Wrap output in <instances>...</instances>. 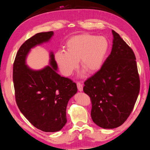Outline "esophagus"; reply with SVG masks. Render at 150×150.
Returning a JSON list of instances; mask_svg holds the SVG:
<instances>
[{"label":"esophagus","mask_w":150,"mask_h":150,"mask_svg":"<svg viewBox=\"0 0 150 150\" xmlns=\"http://www.w3.org/2000/svg\"><path fill=\"white\" fill-rule=\"evenodd\" d=\"M77 88H78V90L79 91H82L83 90V85H82L81 82H78L77 83Z\"/></svg>","instance_id":"1"}]
</instances>
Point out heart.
Instances as JSON below:
<instances>
[{"label": "heart", "mask_w": 150, "mask_h": 150, "mask_svg": "<svg viewBox=\"0 0 150 150\" xmlns=\"http://www.w3.org/2000/svg\"><path fill=\"white\" fill-rule=\"evenodd\" d=\"M66 51L59 50L55 60L60 71L69 76L80 65L88 73L97 71L103 65L109 47L106 38L82 34L70 38L66 44Z\"/></svg>", "instance_id": "heart-1"}]
</instances>
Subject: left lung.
I'll list each match as a JSON object with an SVG mask.
<instances>
[{
    "mask_svg": "<svg viewBox=\"0 0 150 150\" xmlns=\"http://www.w3.org/2000/svg\"><path fill=\"white\" fill-rule=\"evenodd\" d=\"M110 55L99 71L84 82L83 91L91 101V119L104 129L117 128L134 108L140 91L136 58L132 49L117 32Z\"/></svg>",
    "mask_w": 150,
    "mask_h": 150,
    "instance_id": "1",
    "label": "left lung"
}]
</instances>
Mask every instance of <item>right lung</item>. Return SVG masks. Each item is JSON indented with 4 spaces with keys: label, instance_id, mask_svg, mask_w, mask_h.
I'll list each match as a JSON object with an SVG mask.
<instances>
[{
    "label": "right lung",
    "instance_id": "right-lung-1",
    "mask_svg": "<svg viewBox=\"0 0 150 150\" xmlns=\"http://www.w3.org/2000/svg\"><path fill=\"white\" fill-rule=\"evenodd\" d=\"M53 35V31L39 33L25 41L17 53L13 68L19 110L32 125L45 132H58L64 126L67 104L77 92L75 82L57 73L53 52L50 53V66L42 69L33 70L26 64L30 50L48 42Z\"/></svg>",
    "mask_w": 150,
    "mask_h": 150
}]
</instances>
